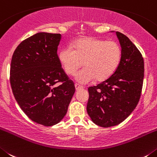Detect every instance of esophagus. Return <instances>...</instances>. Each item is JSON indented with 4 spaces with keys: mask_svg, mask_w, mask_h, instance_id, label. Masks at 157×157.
Instances as JSON below:
<instances>
[{
    "mask_svg": "<svg viewBox=\"0 0 157 157\" xmlns=\"http://www.w3.org/2000/svg\"><path fill=\"white\" fill-rule=\"evenodd\" d=\"M75 87H76V90H80V89L84 88V87H83V86L80 85L79 84H77V83L75 84Z\"/></svg>",
    "mask_w": 157,
    "mask_h": 157,
    "instance_id": "obj_1",
    "label": "esophagus"
}]
</instances>
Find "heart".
<instances>
[{"mask_svg": "<svg viewBox=\"0 0 157 157\" xmlns=\"http://www.w3.org/2000/svg\"><path fill=\"white\" fill-rule=\"evenodd\" d=\"M59 61L65 73L76 76L77 81L85 84L95 79L104 81L117 71L122 59L121 45L113 40L107 41L94 37H83L75 40L70 48L59 52Z\"/></svg>", "mask_w": 157, "mask_h": 157, "instance_id": "obj_1", "label": "heart"}]
</instances>
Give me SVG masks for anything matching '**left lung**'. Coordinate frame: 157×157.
Wrapping results in <instances>:
<instances>
[{
    "mask_svg": "<svg viewBox=\"0 0 157 157\" xmlns=\"http://www.w3.org/2000/svg\"><path fill=\"white\" fill-rule=\"evenodd\" d=\"M117 35L122 48L119 67L109 78L88 87L87 113L94 124L102 128L118 125L133 112L143 85L142 53L128 36L117 31Z\"/></svg>",
    "mask_w": 157,
    "mask_h": 157,
    "instance_id": "obj_1",
    "label": "left lung"
}]
</instances>
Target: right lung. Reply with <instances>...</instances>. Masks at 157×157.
Instances as JSON below:
<instances>
[{"label": "right lung", "mask_w": 157, "mask_h": 157, "mask_svg": "<svg viewBox=\"0 0 157 157\" xmlns=\"http://www.w3.org/2000/svg\"><path fill=\"white\" fill-rule=\"evenodd\" d=\"M60 33H37L22 40L12 55L10 84L14 97L31 121L58 124L66 114L75 86L59 61Z\"/></svg>", "instance_id": "obj_1"}]
</instances>
